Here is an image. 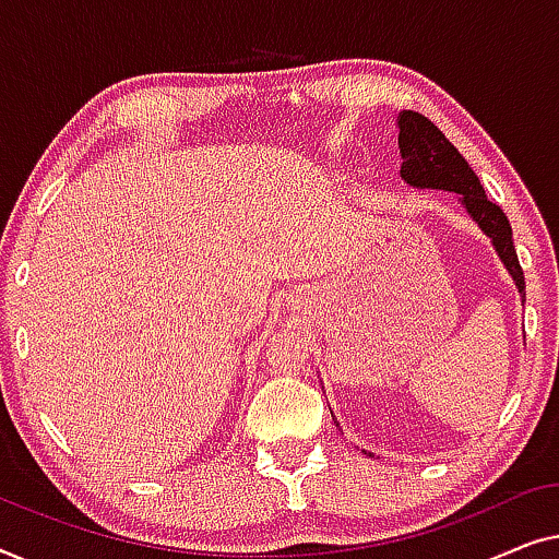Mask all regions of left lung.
Wrapping results in <instances>:
<instances>
[{
    "label": "left lung",
    "mask_w": 559,
    "mask_h": 559,
    "mask_svg": "<svg viewBox=\"0 0 559 559\" xmlns=\"http://www.w3.org/2000/svg\"><path fill=\"white\" fill-rule=\"evenodd\" d=\"M397 144L400 156H403L400 177L411 187H418V190H445L459 194L461 204L474 217V223L491 238L524 304V273L522 265H519L512 225H509L504 210L486 198L474 169L468 167V162L463 159L459 148L443 136V131L436 123H430L423 114L403 111L397 116Z\"/></svg>",
    "instance_id": "1"
}]
</instances>
